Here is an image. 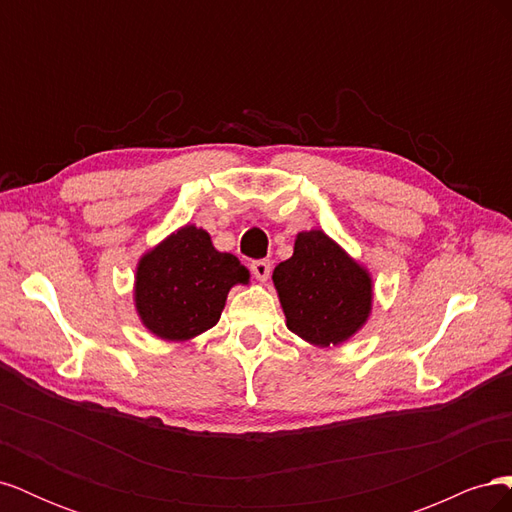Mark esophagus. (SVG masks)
Masks as SVG:
<instances>
[{
    "instance_id": "34e87169",
    "label": "esophagus",
    "mask_w": 512,
    "mask_h": 512,
    "mask_svg": "<svg viewBox=\"0 0 512 512\" xmlns=\"http://www.w3.org/2000/svg\"><path fill=\"white\" fill-rule=\"evenodd\" d=\"M250 269L258 282H267L271 277V262L269 260H254Z\"/></svg>"
}]
</instances>
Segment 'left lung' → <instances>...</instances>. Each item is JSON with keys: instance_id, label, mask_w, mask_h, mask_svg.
<instances>
[{"instance_id": "left-lung-1", "label": "left lung", "mask_w": 512, "mask_h": 512, "mask_svg": "<svg viewBox=\"0 0 512 512\" xmlns=\"http://www.w3.org/2000/svg\"><path fill=\"white\" fill-rule=\"evenodd\" d=\"M286 327L307 344H344L363 329L374 303L369 271L324 230H305L273 271Z\"/></svg>"}]
</instances>
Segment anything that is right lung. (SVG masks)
<instances>
[{
    "label": "right lung",
    "mask_w": 512,
    "mask_h": 512,
    "mask_svg": "<svg viewBox=\"0 0 512 512\" xmlns=\"http://www.w3.org/2000/svg\"><path fill=\"white\" fill-rule=\"evenodd\" d=\"M250 282L237 256L218 252L209 232L185 224L138 260L134 307L164 342H188L218 324L232 286Z\"/></svg>",
    "instance_id": "add662e5"
}]
</instances>
